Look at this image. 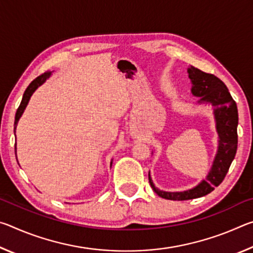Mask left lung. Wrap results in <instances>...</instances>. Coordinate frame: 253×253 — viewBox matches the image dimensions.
I'll return each instance as SVG.
<instances>
[{
  "label": "left lung",
  "mask_w": 253,
  "mask_h": 253,
  "mask_svg": "<svg viewBox=\"0 0 253 253\" xmlns=\"http://www.w3.org/2000/svg\"><path fill=\"white\" fill-rule=\"evenodd\" d=\"M187 74L193 84L191 89L192 93L195 97H200L199 104H211L213 106L219 146L207 178L191 190L183 192L161 191L154 185L148 173L149 184L154 192L163 199L173 201L198 199L211 193L214 187L219 186L224 179L238 148V108L223 81L214 75L207 74L192 66L187 68Z\"/></svg>",
  "instance_id": "left-lung-1"
}]
</instances>
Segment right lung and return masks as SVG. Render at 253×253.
I'll list each match as a JSON object with an SVG mask.
<instances>
[{
    "label": "right lung",
    "instance_id": "1",
    "mask_svg": "<svg viewBox=\"0 0 253 253\" xmlns=\"http://www.w3.org/2000/svg\"><path fill=\"white\" fill-rule=\"evenodd\" d=\"M50 76H51V72H50V71L44 72V74H42V75H40L39 77H37V78L34 79V80L32 81V83L28 85V88L25 89V91H24V93H23V97H22V101H21V104H20L19 108H18V110H16V114H15L14 131H15V129H16V125H18L19 119L21 118V116H22V114H23V111H24V109H25V107H27L28 102H29V100H30V98H31V96L33 95V92L37 90L38 87H40V85H41L42 84H44L45 80L48 79ZM15 156H16V144H15ZM111 164H113V162L110 163V166H111Z\"/></svg>",
    "mask_w": 253,
    "mask_h": 253
}]
</instances>
